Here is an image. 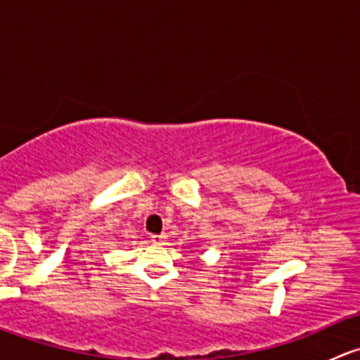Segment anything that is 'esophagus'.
<instances>
[{"label": "esophagus", "mask_w": 360, "mask_h": 360, "mask_svg": "<svg viewBox=\"0 0 360 360\" xmlns=\"http://www.w3.org/2000/svg\"><path fill=\"white\" fill-rule=\"evenodd\" d=\"M165 235H151V242H153V244H157V245H162V244H165Z\"/></svg>", "instance_id": "34e87169"}]
</instances>
